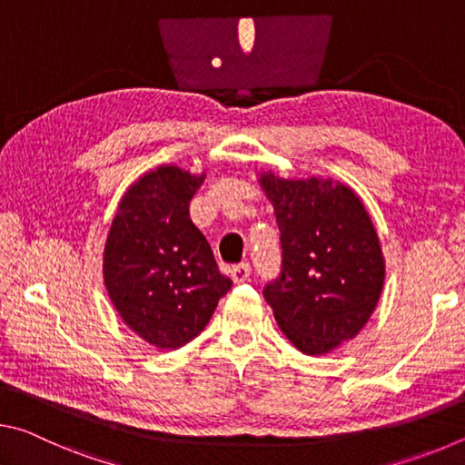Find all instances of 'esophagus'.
I'll return each instance as SVG.
<instances>
[{
  "instance_id": "esophagus-1",
  "label": "esophagus",
  "mask_w": 465,
  "mask_h": 465,
  "mask_svg": "<svg viewBox=\"0 0 465 465\" xmlns=\"http://www.w3.org/2000/svg\"><path fill=\"white\" fill-rule=\"evenodd\" d=\"M230 274H232L233 282H246L250 279V264L248 262L235 264V266H232Z\"/></svg>"
}]
</instances>
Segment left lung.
<instances>
[{
  "label": "left lung",
  "mask_w": 465,
  "mask_h": 465,
  "mask_svg": "<svg viewBox=\"0 0 465 465\" xmlns=\"http://www.w3.org/2000/svg\"><path fill=\"white\" fill-rule=\"evenodd\" d=\"M258 183L277 215L282 271L264 299L297 351L320 357L352 341L371 318L385 281V258L371 215L351 186L332 178Z\"/></svg>",
  "instance_id": "1"
}]
</instances>
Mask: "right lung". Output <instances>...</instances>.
<instances>
[{"label":"right lung","mask_w":465,"mask_h":465,"mask_svg":"<svg viewBox=\"0 0 465 465\" xmlns=\"http://www.w3.org/2000/svg\"><path fill=\"white\" fill-rule=\"evenodd\" d=\"M204 172L176 163L145 172L123 194L102 254L110 302L155 349L176 351L203 332L232 279L219 272L188 204Z\"/></svg>","instance_id":"1"}]
</instances>
